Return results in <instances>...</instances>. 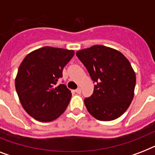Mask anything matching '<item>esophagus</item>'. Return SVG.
Segmentation results:
<instances>
[{
	"label": "esophagus",
	"mask_w": 155,
	"mask_h": 155,
	"mask_svg": "<svg viewBox=\"0 0 155 155\" xmlns=\"http://www.w3.org/2000/svg\"><path fill=\"white\" fill-rule=\"evenodd\" d=\"M75 92H76V93H78V94H80V93H81V89H80V87H79V88H77V89L75 90Z\"/></svg>",
	"instance_id": "1"
}]
</instances>
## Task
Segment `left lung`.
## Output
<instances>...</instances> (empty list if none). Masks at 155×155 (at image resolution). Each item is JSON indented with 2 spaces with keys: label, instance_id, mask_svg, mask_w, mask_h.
<instances>
[{
  "label": "left lung",
  "instance_id": "obj_1",
  "mask_svg": "<svg viewBox=\"0 0 155 155\" xmlns=\"http://www.w3.org/2000/svg\"><path fill=\"white\" fill-rule=\"evenodd\" d=\"M76 55L97 83L93 94L84 100L88 113L104 121L120 117L134 96L136 75L130 61L117 50L102 45L78 51Z\"/></svg>",
  "mask_w": 155,
  "mask_h": 155
}]
</instances>
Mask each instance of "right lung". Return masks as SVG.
Segmentation results:
<instances>
[{
    "label": "right lung",
    "mask_w": 155,
    "mask_h": 155,
    "mask_svg": "<svg viewBox=\"0 0 155 155\" xmlns=\"http://www.w3.org/2000/svg\"><path fill=\"white\" fill-rule=\"evenodd\" d=\"M74 54L72 50L43 47L28 54L19 66L16 91L23 108L35 120L52 121L66 110L71 92L58 81Z\"/></svg>",
    "instance_id": "add662e5"
}]
</instances>
